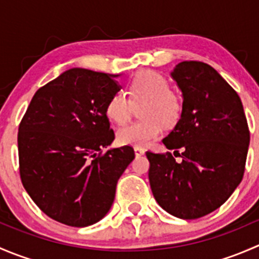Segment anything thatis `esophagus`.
<instances>
[{
	"label": "esophagus",
	"instance_id": "esophagus-1",
	"mask_svg": "<svg viewBox=\"0 0 259 259\" xmlns=\"http://www.w3.org/2000/svg\"><path fill=\"white\" fill-rule=\"evenodd\" d=\"M134 151H135V155L137 156H142V155H144V153H145V150L143 148H139V146H135L134 148Z\"/></svg>",
	"mask_w": 259,
	"mask_h": 259
}]
</instances>
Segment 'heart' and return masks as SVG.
<instances>
[{
    "label": "heart",
    "mask_w": 259,
    "mask_h": 259,
    "mask_svg": "<svg viewBox=\"0 0 259 259\" xmlns=\"http://www.w3.org/2000/svg\"><path fill=\"white\" fill-rule=\"evenodd\" d=\"M127 96L116 93L106 104V116L116 124H125L133 113V104H144L140 108L143 120L132 122L117 132L121 145L145 146L156 139L165 126H174L183 113V101L170 90V83L161 74L151 70L139 71L127 85Z\"/></svg>",
    "instance_id": "1"
}]
</instances>
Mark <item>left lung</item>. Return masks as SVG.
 Wrapping results in <instances>:
<instances>
[{
    "label": "left lung",
    "mask_w": 259,
    "mask_h": 259,
    "mask_svg": "<svg viewBox=\"0 0 259 259\" xmlns=\"http://www.w3.org/2000/svg\"><path fill=\"white\" fill-rule=\"evenodd\" d=\"M171 76L183 93V113L163 143L180 149L182 161L169 151H146L149 182L164 210L197 219L218 209L242 182L249 129L241 98L209 65L183 61Z\"/></svg>",
    "instance_id": "8db88e82"
}]
</instances>
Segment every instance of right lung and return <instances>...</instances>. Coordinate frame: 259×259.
I'll list each match as a JSON object with an SVG mask.
<instances>
[{"mask_svg": "<svg viewBox=\"0 0 259 259\" xmlns=\"http://www.w3.org/2000/svg\"><path fill=\"white\" fill-rule=\"evenodd\" d=\"M70 69L38 89L18 126V164L26 192L50 218L88 227L105 217L117 180L135 158L115 139L106 116L120 90L114 77Z\"/></svg>", "mask_w": 259, "mask_h": 259, "instance_id": "obj_1", "label": "right lung"}]
</instances>
